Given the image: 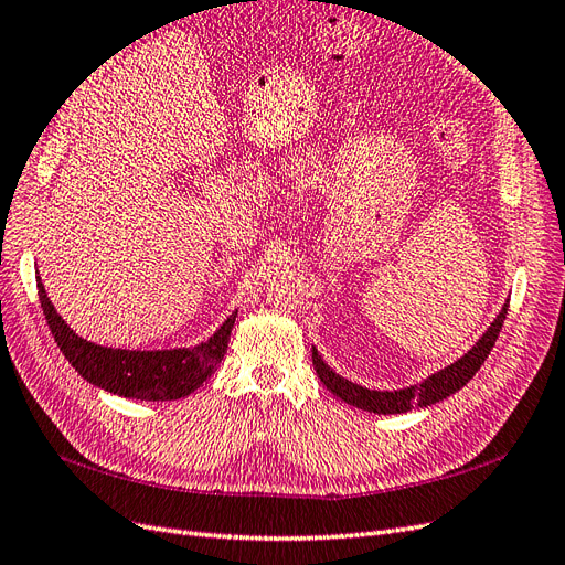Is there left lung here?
Returning a JSON list of instances; mask_svg holds the SVG:
<instances>
[{
  "label": "left lung",
  "instance_id": "obj_1",
  "mask_svg": "<svg viewBox=\"0 0 565 565\" xmlns=\"http://www.w3.org/2000/svg\"><path fill=\"white\" fill-rule=\"evenodd\" d=\"M504 318H507V306L500 311V316L494 318V322L490 324L488 332L481 339H478V344L467 355H461L457 363L448 365L446 370L431 374V377L426 380L424 384L409 386V388H403V391H370V388H363V386L341 380L339 374H334L328 365L320 361V355H318L316 349H313V367L318 372L320 382L328 386L337 398H341L353 407L367 409V413H374V415L407 413V409H413V407L434 405V403L448 398L450 393H455V391L465 386L486 363L488 353L492 351L494 341H498V337H500Z\"/></svg>",
  "mask_w": 565,
  "mask_h": 565
}]
</instances>
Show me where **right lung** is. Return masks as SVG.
I'll use <instances>...</instances> for the list:
<instances>
[{
  "label": "right lung",
  "instance_id": "1",
  "mask_svg": "<svg viewBox=\"0 0 565 565\" xmlns=\"http://www.w3.org/2000/svg\"><path fill=\"white\" fill-rule=\"evenodd\" d=\"M38 292L49 330L54 334L58 349L67 363L94 386L136 401H177L200 388L221 363L228 337L235 322V313L221 324L218 332L195 349L174 351H122L96 347L92 341L77 337L61 320L54 306L46 299L44 285L38 276Z\"/></svg>",
  "mask_w": 565,
  "mask_h": 565
}]
</instances>
